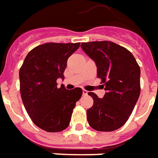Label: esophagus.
<instances>
[{"mask_svg": "<svg viewBox=\"0 0 158 158\" xmlns=\"http://www.w3.org/2000/svg\"><path fill=\"white\" fill-rule=\"evenodd\" d=\"M88 93H89V92H88L87 90H85V89L82 90V94H83V95H87V94H88Z\"/></svg>", "mask_w": 158, "mask_h": 158, "instance_id": "34e87169", "label": "esophagus"}]
</instances>
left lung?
Wrapping results in <instances>:
<instances>
[{
	"mask_svg": "<svg viewBox=\"0 0 158 158\" xmlns=\"http://www.w3.org/2000/svg\"><path fill=\"white\" fill-rule=\"evenodd\" d=\"M82 51L95 63L97 77L106 93L93 92L94 104L87 110L89 126L99 131L117 130L127 122L140 94V68L127 49L109 41L81 43Z\"/></svg>",
	"mask_w": 158,
	"mask_h": 158,
	"instance_id": "obj_1",
	"label": "left lung"
}]
</instances>
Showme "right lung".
<instances>
[{"label":"right lung","instance_id":"add662e5","mask_svg":"<svg viewBox=\"0 0 158 158\" xmlns=\"http://www.w3.org/2000/svg\"><path fill=\"white\" fill-rule=\"evenodd\" d=\"M80 43H46L32 49L19 69L23 104L37 127L48 132L66 129L82 89L57 87L56 80L64 79L67 61Z\"/></svg>","mask_w":158,"mask_h":158}]
</instances>
